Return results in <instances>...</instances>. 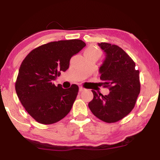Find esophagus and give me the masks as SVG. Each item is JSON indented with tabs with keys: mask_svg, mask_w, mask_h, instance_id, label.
I'll list each match as a JSON object with an SVG mask.
<instances>
[{
	"mask_svg": "<svg viewBox=\"0 0 160 160\" xmlns=\"http://www.w3.org/2000/svg\"><path fill=\"white\" fill-rule=\"evenodd\" d=\"M85 89H86L85 88H84V87H82V86L79 87V91H80V92H81V91H84Z\"/></svg>",
	"mask_w": 160,
	"mask_h": 160,
	"instance_id": "1",
	"label": "esophagus"
}]
</instances>
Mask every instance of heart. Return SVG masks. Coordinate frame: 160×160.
Listing matches in <instances>:
<instances>
[{"mask_svg": "<svg viewBox=\"0 0 160 160\" xmlns=\"http://www.w3.org/2000/svg\"><path fill=\"white\" fill-rule=\"evenodd\" d=\"M84 54L87 58H94L98 59L102 55V52L97 47L90 46L85 50Z\"/></svg>", "mask_w": 160, "mask_h": 160, "instance_id": "heart-1", "label": "heart"}]
</instances>
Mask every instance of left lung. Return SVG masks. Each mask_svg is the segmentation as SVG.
Wrapping results in <instances>:
<instances>
[{
  "mask_svg": "<svg viewBox=\"0 0 160 160\" xmlns=\"http://www.w3.org/2000/svg\"><path fill=\"white\" fill-rule=\"evenodd\" d=\"M106 53L100 67L101 86L108 88L107 96L92 90L93 98L89 107L95 116L107 123H114L130 113L140 92L139 73L135 63L121 47L107 42L98 43Z\"/></svg>",
  "mask_w": 160,
  "mask_h": 160,
  "instance_id": "1",
  "label": "left lung"
}]
</instances>
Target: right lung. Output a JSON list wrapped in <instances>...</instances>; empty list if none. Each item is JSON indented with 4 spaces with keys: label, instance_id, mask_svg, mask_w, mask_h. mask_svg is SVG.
Segmentation results:
<instances>
[{
    "label": "right lung",
    "instance_id": "1",
    "mask_svg": "<svg viewBox=\"0 0 160 160\" xmlns=\"http://www.w3.org/2000/svg\"><path fill=\"white\" fill-rule=\"evenodd\" d=\"M85 46L78 39L51 42L33 49L23 60L16 91L27 112L39 123H56L69 113L78 86L72 84L63 89L52 82L60 76V71L69 69L71 57Z\"/></svg>",
    "mask_w": 160,
    "mask_h": 160
}]
</instances>
